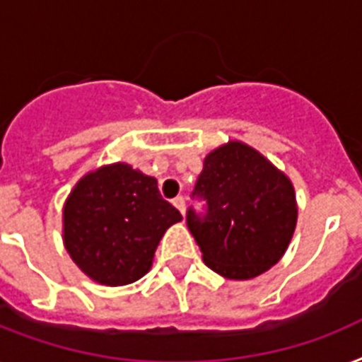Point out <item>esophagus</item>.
Returning a JSON list of instances; mask_svg holds the SVG:
<instances>
[{"label": "esophagus", "mask_w": 362, "mask_h": 362, "mask_svg": "<svg viewBox=\"0 0 362 362\" xmlns=\"http://www.w3.org/2000/svg\"><path fill=\"white\" fill-rule=\"evenodd\" d=\"M173 204H175L176 209L180 210V214L184 216V210H186V203H184V199H182V197H176V199H173Z\"/></svg>", "instance_id": "1"}]
</instances>
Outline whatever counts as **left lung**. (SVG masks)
<instances>
[{"label": "left lung", "instance_id": "8db88e82", "mask_svg": "<svg viewBox=\"0 0 362 362\" xmlns=\"http://www.w3.org/2000/svg\"><path fill=\"white\" fill-rule=\"evenodd\" d=\"M193 197L206 212L186 221L210 269L229 280H250L274 267L297 226L291 180L244 142L229 141L204 158Z\"/></svg>", "mask_w": 362, "mask_h": 362}]
</instances>
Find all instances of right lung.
<instances>
[{"instance_id": "right-lung-1", "label": "right lung", "mask_w": 362, "mask_h": 362, "mask_svg": "<svg viewBox=\"0 0 362 362\" xmlns=\"http://www.w3.org/2000/svg\"><path fill=\"white\" fill-rule=\"evenodd\" d=\"M182 214L158 180L127 163H112L76 182L64 206V244L76 267L103 286L146 274L159 240Z\"/></svg>"}]
</instances>
